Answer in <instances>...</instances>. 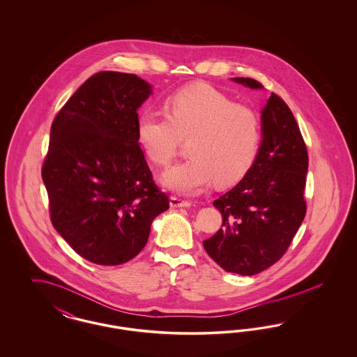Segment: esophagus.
<instances>
[{
  "mask_svg": "<svg viewBox=\"0 0 357 357\" xmlns=\"http://www.w3.org/2000/svg\"><path fill=\"white\" fill-rule=\"evenodd\" d=\"M170 206L171 207H190L191 202L183 201V199L178 198V197H171Z\"/></svg>",
  "mask_w": 357,
  "mask_h": 357,
  "instance_id": "esophagus-1",
  "label": "esophagus"
}]
</instances>
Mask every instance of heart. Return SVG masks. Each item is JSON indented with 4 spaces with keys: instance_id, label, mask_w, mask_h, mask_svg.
<instances>
[{
    "instance_id": "b5f03b06",
    "label": "heart",
    "mask_w": 357,
    "mask_h": 357,
    "mask_svg": "<svg viewBox=\"0 0 357 357\" xmlns=\"http://www.w3.org/2000/svg\"><path fill=\"white\" fill-rule=\"evenodd\" d=\"M167 114L144 111L136 123V139L156 166H167L188 139L191 156L162 176L163 186L192 195L211 185L239 182L255 163L261 128L255 112L236 104L208 84L185 86L165 102Z\"/></svg>"
}]
</instances>
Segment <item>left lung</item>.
Instances as JSON below:
<instances>
[{"instance_id":"1","label":"left lung","mask_w":357,"mask_h":357,"mask_svg":"<svg viewBox=\"0 0 357 357\" xmlns=\"http://www.w3.org/2000/svg\"><path fill=\"white\" fill-rule=\"evenodd\" d=\"M252 89L250 77H234ZM262 140L255 163L237 186L214 201L222 227L204 241L223 271L253 275L271 268L291 243L305 218L307 151L290 108L272 93L261 111Z\"/></svg>"}]
</instances>
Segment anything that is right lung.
I'll return each mask as SVG.
<instances>
[{"mask_svg": "<svg viewBox=\"0 0 357 357\" xmlns=\"http://www.w3.org/2000/svg\"><path fill=\"white\" fill-rule=\"evenodd\" d=\"M151 85L132 73L91 76L51 127L43 165L51 221L85 259L120 265L140 253L169 198L136 139L137 109Z\"/></svg>", "mask_w": 357, "mask_h": 357, "instance_id": "obj_1", "label": "right lung"}]
</instances>
